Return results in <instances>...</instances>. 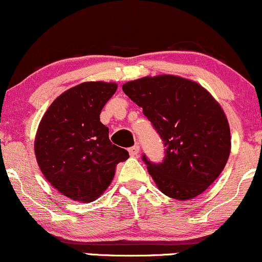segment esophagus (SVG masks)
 Listing matches in <instances>:
<instances>
[{
	"mask_svg": "<svg viewBox=\"0 0 262 262\" xmlns=\"http://www.w3.org/2000/svg\"><path fill=\"white\" fill-rule=\"evenodd\" d=\"M128 151H129V155L133 156V158H137V156L139 155V152H140V148H139V145H134V146H132V148H129V149H128Z\"/></svg>",
	"mask_w": 262,
	"mask_h": 262,
	"instance_id": "esophagus-1",
	"label": "esophagus"
}]
</instances>
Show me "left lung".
<instances>
[{
    "label": "left lung",
    "mask_w": 262,
    "mask_h": 262,
    "mask_svg": "<svg viewBox=\"0 0 262 262\" xmlns=\"http://www.w3.org/2000/svg\"><path fill=\"white\" fill-rule=\"evenodd\" d=\"M122 89L166 146L161 164L143 155L158 188L179 201L203 193L230 155V128L221 104L200 83L175 75L141 77Z\"/></svg>",
    "instance_id": "1"
}]
</instances>
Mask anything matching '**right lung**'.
<instances>
[{
  "label": "right lung",
  "mask_w": 262,
  "mask_h": 262,
  "mask_svg": "<svg viewBox=\"0 0 262 262\" xmlns=\"http://www.w3.org/2000/svg\"><path fill=\"white\" fill-rule=\"evenodd\" d=\"M118 85L89 81L55 98L35 134L34 152L47 181L65 197L81 203L97 200L108 188L117 165L128 151L113 145L100 122L102 108Z\"/></svg>",
  "instance_id": "add662e5"
}]
</instances>
